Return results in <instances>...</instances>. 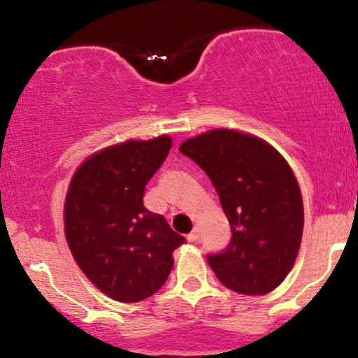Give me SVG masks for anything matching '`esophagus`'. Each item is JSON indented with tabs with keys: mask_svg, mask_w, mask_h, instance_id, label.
Returning a JSON list of instances; mask_svg holds the SVG:
<instances>
[{
	"mask_svg": "<svg viewBox=\"0 0 358 358\" xmlns=\"http://www.w3.org/2000/svg\"><path fill=\"white\" fill-rule=\"evenodd\" d=\"M199 229H196V227H193V231L190 232V234H188V237H187V239L188 241H190V242H195V241H199Z\"/></svg>",
	"mask_w": 358,
	"mask_h": 358,
	"instance_id": "obj_1",
	"label": "esophagus"
}]
</instances>
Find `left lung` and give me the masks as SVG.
<instances>
[{"label": "left lung", "mask_w": 358, "mask_h": 358, "mask_svg": "<svg viewBox=\"0 0 358 358\" xmlns=\"http://www.w3.org/2000/svg\"><path fill=\"white\" fill-rule=\"evenodd\" d=\"M208 175L232 229L229 248L208 256L215 276L241 294H268L285 281L305 225L301 190L274 146L244 131L217 127L178 148Z\"/></svg>", "instance_id": "1"}]
</instances>
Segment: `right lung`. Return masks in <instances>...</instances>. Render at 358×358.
<instances>
[{
	"label": "right lung",
	"mask_w": 358,
	"mask_h": 358,
	"mask_svg": "<svg viewBox=\"0 0 358 358\" xmlns=\"http://www.w3.org/2000/svg\"><path fill=\"white\" fill-rule=\"evenodd\" d=\"M171 148L168 134L127 139L90 155L69 183L64 231L73 259L101 293L150 298L170 276L183 237L143 205L145 187Z\"/></svg>",
	"instance_id": "obj_1"
}]
</instances>
